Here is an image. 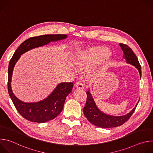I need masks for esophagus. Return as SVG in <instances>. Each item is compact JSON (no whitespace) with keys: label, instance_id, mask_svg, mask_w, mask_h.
<instances>
[{"label":"esophagus","instance_id":"34e87169","mask_svg":"<svg viewBox=\"0 0 153 153\" xmlns=\"http://www.w3.org/2000/svg\"><path fill=\"white\" fill-rule=\"evenodd\" d=\"M75 86L76 88H77V89H80V90H83L84 88V86H83V85L82 84V83L80 81L79 82H77L75 84Z\"/></svg>","mask_w":153,"mask_h":153}]
</instances>
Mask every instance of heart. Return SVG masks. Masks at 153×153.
<instances>
[{"instance_id":"heart-1","label":"heart","mask_w":153,"mask_h":153,"mask_svg":"<svg viewBox=\"0 0 153 153\" xmlns=\"http://www.w3.org/2000/svg\"><path fill=\"white\" fill-rule=\"evenodd\" d=\"M109 51L106 49H91L83 51L75 59V65L79 69L88 67L92 64L99 62L102 58L106 57Z\"/></svg>"}]
</instances>
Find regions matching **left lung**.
Masks as SVG:
<instances>
[{"label": "left lung", "mask_w": 153, "mask_h": 153, "mask_svg": "<svg viewBox=\"0 0 153 153\" xmlns=\"http://www.w3.org/2000/svg\"><path fill=\"white\" fill-rule=\"evenodd\" d=\"M119 45L123 52V58L126 60V62L136 67L138 70L140 77H141V66L137 57L131 48L123 43H119ZM86 102L83 109L85 116L92 124L103 128H113L123 125L132 116L139 101V100L134 108L129 113L123 116H116L105 114L99 110L90 93V88H89L88 91H86Z\"/></svg>", "instance_id": "1"}]
</instances>
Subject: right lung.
<instances>
[{
    "mask_svg": "<svg viewBox=\"0 0 153 153\" xmlns=\"http://www.w3.org/2000/svg\"><path fill=\"white\" fill-rule=\"evenodd\" d=\"M66 34H47L30 37L22 43L11 59L8 66V90L9 95L19 114L33 122L44 123L56 117L62 111L67 96L71 92L73 83L62 82L45 99L35 102H25L18 99L11 88L13 70L22 54L40 47L48 45L51 42L67 39Z\"/></svg>",
    "mask_w": 153,
    "mask_h": 153,
    "instance_id": "1",
    "label": "right lung"
}]
</instances>
